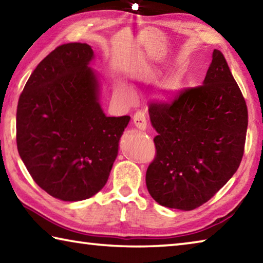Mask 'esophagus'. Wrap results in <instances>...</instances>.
I'll list each match as a JSON object with an SVG mask.
<instances>
[{"mask_svg": "<svg viewBox=\"0 0 263 263\" xmlns=\"http://www.w3.org/2000/svg\"><path fill=\"white\" fill-rule=\"evenodd\" d=\"M133 123H135L136 127L139 128L141 131L146 130V127H147V122H146L145 114L141 112V111H137L135 116H133Z\"/></svg>", "mask_w": 263, "mask_h": 263, "instance_id": "34e87169", "label": "esophagus"}]
</instances>
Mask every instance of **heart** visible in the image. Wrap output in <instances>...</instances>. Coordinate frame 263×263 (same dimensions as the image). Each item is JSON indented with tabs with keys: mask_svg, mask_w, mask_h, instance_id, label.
I'll use <instances>...</instances> for the list:
<instances>
[{
	"mask_svg": "<svg viewBox=\"0 0 263 263\" xmlns=\"http://www.w3.org/2000/svg\"><path fill=\"white\" fill-rule=\"evenodd\" d=\"M118 90L123 92V94H125V95H130V91H128V89L125 86H123V84H119Z\"/></svg>",
	"mask_w": 263,
	"mask_h": 263,
	"instance_id": "heart-1",
	"label": "heart"
}]
</instances>
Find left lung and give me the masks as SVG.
I'll return each instance as SVG.
<instances>
[{"mask_svg": "<svg viewBox=\"0 0 263 263\" xmlns=\"http://www.w3.org/2000/svg\"><path fill=\"white\" fill-rule=\"evenodd\" d=\"M157 158L146 172L160 205L190 211L208 202L237 172L243 155L246 102L222 53L213 50L201 87L148 109Z\"/></svg>", "mask_w": 263, "mask_h": 263, "instance_id": "obj_1", "label": "left lung"}]
</instances>
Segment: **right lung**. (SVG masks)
<instances>
[{
  "label": "right lung",
  "instance_id": "1",
  "mask_svg": "<svg viewBox=\"0 0 263 263\" xmlns=\"http://www.w3.org/2000/svg\"><path fill=\"white\" fill-rule=\"evenodd\" d=\"M88 44L57 47L30 75L18 100L16 139L35 183L65 202L103 188L130 116L108 117L100 102L101 78L90 67Z\"/></svg>",
  "mask_w": 263,
  "mask_h": 263
}]
</instances>
